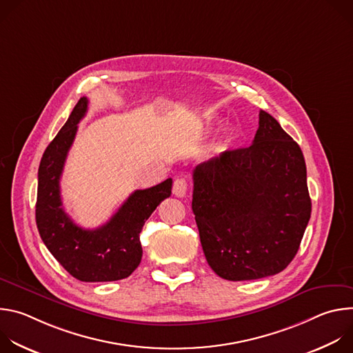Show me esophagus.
Returning <instances> with one entry per match:
<instances>
[{"label":"esophagus","mask_w":353,"mask_h":353,"mask_svg":"<svg viewBox=\"0 0 353 353\" xmlns=\"http://www.w3.org/2000/svg\"><path fill=\"white\" fill-rule=\"evenodd\" d=\"M173 194L179 198H183L187 194V181L184 177H179L173 183Z\"/></svg>","instance_id":"obj_1"}]
</instances>
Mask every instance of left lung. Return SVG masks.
I'll return each mask as SVG.
<instances>
[{"instance_id": "8db88e82", "label": "left lung", "mask_w": 353, "mask_h": 353, "mask_svg": "<svg viewBox=\"0 0 353 353\" xmlns=\"http://www.w3.org/2000/svg\"><path fill=\"white\" fill-rule=\"evenodd\" d=\"M192 212L210 267L228 281L283 271L312 214L300 146L260 110L253 143L198 165Z\"/></svg>"}]
</instances>
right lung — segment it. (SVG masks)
<instances>
[{
	"instance_id": "right-lung-1",
	"label": "right lung",
	"mask_w": 353,
	"mask_h": 353,
	"mask_svg": "<svg viewBox=\"0 0 353 353\" xmlns=\"http://www.w3.org/2000/svg\"><path fill=\"white\" fill-rule=\"evenodd\" d=\"M88 112V99L78 100L67 123L46 148L39 166L36 225L50 253L82 282H110L130 276L139 265V233L145 221L172 194V179L146 190H135L110 221L83 229L63 208L60 179L78 123Z\"/></svg>"
}]
</instances>
